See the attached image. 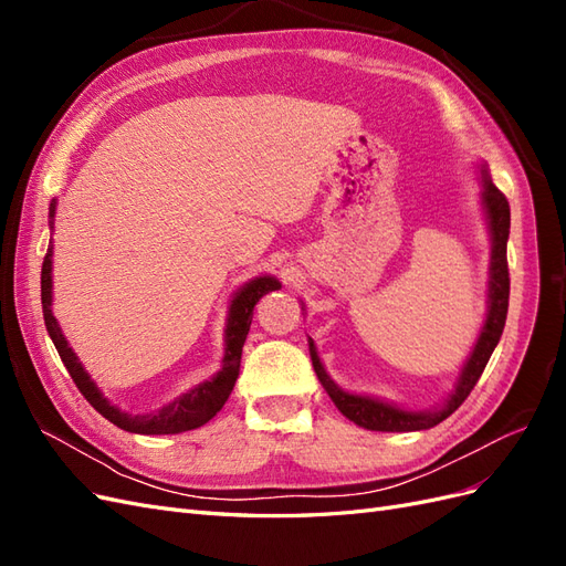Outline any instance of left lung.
Wrapping results in <instances>:
<instances>
[{
    "label": "left lung",
    "instance_id": "obj_1",
    "mask_svg": "<svg viewBox=\"0 0 566 566\" xmlns=\"http://www.w3.org/2000/svg\"><path fill=\"white\" fill-rule=\"evenodd\" d=\"M479 169V198H482V208L486 217V227L491 235V262H489V300H486V318L482 323V331L474 342L470 356L460 368L458 380L451 389V394L443 403L437 408L413 410L403 408L391 401L368 397V394H356L342 389L331 375L325 370L321 356L316 352L314 339H310V354L312 364L318 375L323 389L328 391V397L337 406V410L345 418H349L354 424L364 427V430L373 432H418L430 430V427L447 420L453 410L468 399V394L474 389L479 375L484 373L489 358L499 345V339L505 328L507 318V297H510V279H507V235H510V205L505 196L493 186L486 165H476Z\"/></svg>",
    "mask_w": 566,
    "mask_h": 566
}]
</instances>
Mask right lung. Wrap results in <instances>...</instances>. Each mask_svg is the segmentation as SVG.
Segmentation results:
<instances>
[{"label":"right lung","instance_id":"obj_1","mask_svg":"<svg viewBox=\"0 0 566 566\" xmlns=\"http://www.w3.org/2000/svg\"><path fill=\"white\" fill-rule=\"evenodd\" d=\"M54 217H56V198L49 205V229L54 231ZM51 269H54V241H49V250L42 264V312H44V325L46 333L54 342V347L61 356L63 366L71 373L73 382L84 394L101 416L117 424L119 430L132 432V434H179L188 430H198L205 422H210L221 406L227 403L229 394L233 391V385L238 380V373H241V354L245 337L252 323V310L254 304L260 302L271 290H279L281 283L273 276H256L243 283L235 290L229 314H227V328H224V358H221V370H217L210 380L198 382L193 389H188L181 397H177L172 403L163 406L156 413H144V416H132L127 410H119L113 406L104 391L96 387L92 375L84 370L82 361L73 347L67 345V339L61 331V325L51 312V304H54V279H51Z\"/></svg>","mask_w":566,"mask_h":566}]
</instances>
